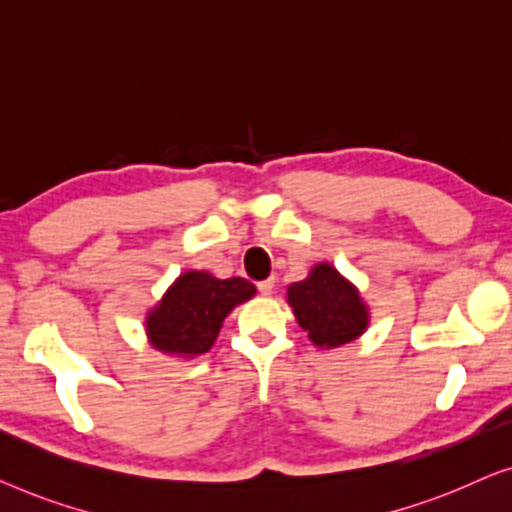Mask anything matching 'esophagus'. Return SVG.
I'll return each instance as SVG.
<instances>
[{
	"instance_id": "obj_1",
	"label": "esophagus",
	"mask_w": 512,
	"mask_h": 512,
	"mask_svg": "<svg viewBox=\"0 0 512 512\" xmlns=\"http://www.w3.org/2000/svg\"><path fill=\"white\" fill-rule=\"evenodd\" d=\"M273 285H276V283H273V278L259 280V283H257V290H259V292H262V294H264V297H266V294H271V292H273Z\"/></svg>"
}]
</instances>
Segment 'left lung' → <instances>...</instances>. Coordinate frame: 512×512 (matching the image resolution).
I'll return each instance as SVG.
<instances>
[{
    "label": "left lung",
    "instance_id": "1",
    "mask_svg": "<svg viewBox=\"0 0 512 512\" xmlns=\"http://www.w3.org/2000/svg\"><path fill=\"white\" fill-rule=\"evenodd\" d=\"M287 304L318 348H338L369 327V308L357 287L327 262L315 264L304 280L287 287Z\"/></svg>",
    "mask_w": 512,
    "mask_h": 512
}]
</instances>
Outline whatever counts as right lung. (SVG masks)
Returning a JSON list of instances; mask_svg holds the SVG:
<instances>
[{
  "label": "right lung",
  "mask_w": 512,
  "mask_h": 512,
  "mask_svg": "<svg viewBox=\"0 0 512 512\" xmlns=\"http://www.w3.org/2000/svg\"><path fill=\"white\" fill-rule=\"evenodd\" d=\"M253 297L255 285L246 278L220 280L206 271H185L148 313V341L167 355H204L232 308Z\"/></svg>",
  "instance_id": "right-lung-1"
}]
</instances>
